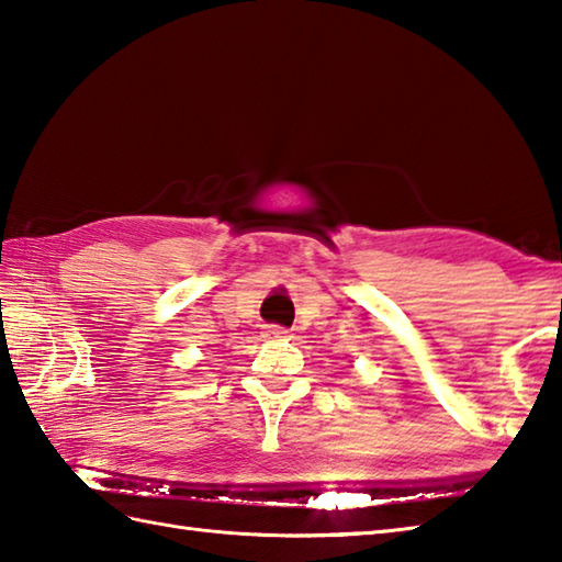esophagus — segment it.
Returning <instances> with one entry per match:
<instances>
[{"label": "esophagus", "instance_id": "34e87169", "mask_svg": "<svg viewBox=\"0 0 562 562\" xmlns=\"http://www.w3.org/2000/svg\"><path fill=\"white\" fill-rule=\"evenodd\" d=\"M288 333H290V330H284L282 326H268L266 336H270V338H288Z\"/></svg>", "mask_w": 562, "mask_h": 562}]
</instances>
